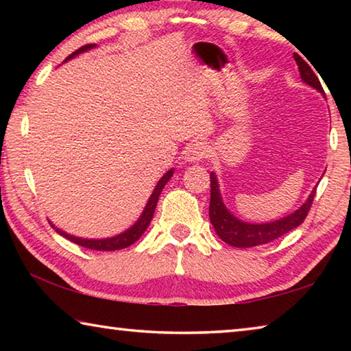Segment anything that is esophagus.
Wrapping results in <instances>:
<instances>
[{"instance_id": "obj_1", "label": "esophagus", "mask_w": 351, "mask_h": 351, "mask_svg": "<svg viewBox=\"0 0 351 351\" xmlns=\"http://www.w3.org/2000/svg\"><path fill=\"white\" fill-rule=\"evenodd\" d=\"M207 145L204 142H192V144H189L186 152H184V159H186V162L190 164H195V162H199L203 161V159L207 156Z\"/></svg>"}]
</instances>
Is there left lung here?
I'll return each instance as SVG.
<instances>
[{
    "mask_svg": "<svg viewBox=\"0 0 351 351\" xmlns=\"http://www.w3.org/2000/svg\"><path fill=\"white\" fill-rule=\"evenodd\" d=\"M294 60L299 66L300 79L310 85L314 90H317L320 94L324 93V88L320 85L319 79L314 74V71L308 66V63L302 58L299 54H294ZM316 195V189L311 190L310 197L302 204L299 209L291 212L289 215L283 217L280 219L269 223H247L243 219L237 218L232 212H230L226 204L223 203L221 192H219V184L217 180V175L210 173V206H209V217L210 223L218 234L219 239L224 243L234 246V247H254L260 245H266L277 240L278 237L288 234L289 230L295 229L297 226L304 223V219L308 215V210L313 204V198Z\"/></svg>",
    "mask_w": 351,
    "mask_h": 351,
    "instance_id": "left-lung-1",
    "label": "left lung"
}]
</instances>
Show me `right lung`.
<instances>
[{
	"label": "right lung",
	"instance_id": "1",
	"mask_svg": "<svg viewBox=\"0 0 351 351\" xmlns=\"http://www.w3.org/2000/svg\"><path fill=\"white\" fill-rule=\"evenodd\" d=\"M96 47V45H86V46H82L80 49H77L75 52H73L66 60L68 62L71 60V58L77 57L79 54H83V52L90 51V49H94ZM175 170L170 169L167 173H165L161 180L158 181L156 187H154L153 193L150 195V198H148L147 204L144 207V210H142L141 217L138 218V221H136L132 228H128L127 230H123V232L117 234L114 237H108V239H80V237H75V235H71L68 232H64V230L56 228L54 224H52L51 221V226L54 228L58 234H60L62 237H64V239L71 240L73 243H75V245L79 246H83V247H88V249H94V251H119V249H123V247H128L130 245H133L134 241H138L142 234L145 232L148 224H150L152 218H153V213H154V209H156V204H158V199H159V195H161L162 189L165 187V184H167L170 181V178L173 176Z\"/></svg>",
	"mask_w": 351,
	"mask_h": 351
}]
</instances>
